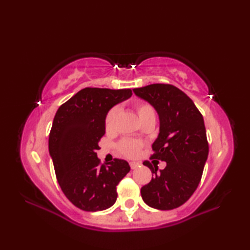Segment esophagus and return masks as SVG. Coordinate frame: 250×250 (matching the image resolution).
Masks as SVG:
<instances>
[{
    "label": "esophagus",
    "mask_w": 250,
    "mask_h": 250,
    "mask_svg": "<svg viewBox=\"0 0 250 250\" xmlns=\"http://www.w3.org/2000/svg\"><path fill=\"white\" fill-rule=\"evenodd\" d=\"M140 162H135V161H132V162H130V167L132 168V169H134V168H136V167H140Z\"/></svg>",
    "instance_id": "1"
}]
</instances>
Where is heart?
<instances>
[{
	"label": "heart",
	"mask_w": 250,
	"mask_h": 250,
	"mask_svg": "<svg viewBox=\"0 0 250 250\" xmlns=\"http://www.w3.org/2000/svg\"><path fill=\"white\" fill-rule=\"evenodd\" d=\"M134 107L141 122L148 119H156V111L151 105L147 103H136L134 105ZM118 114H119V108L113 107L108 111L107 115H106L105 129L107 132H113L115 130ZM141 147H142L141 142L125 139V140H122L118 144V150L120 151L121 155H124L125 157L134 158L139 155Z\"/></svg>",
	"instance_id": "obj_1"
}]
</instances>
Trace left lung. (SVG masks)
Segmentation results:
<instances>
[{"label":"left lung","mask_w":250,"mask_h":250,"mask_svg":"<svg viewBox=\"0 0 250 250\" xmlns=\"http://www.w3.org/2000/svg\"><path fill=\"white\" fill-rule=\"evenodd\" d=\"M133 92L157 110L160 130L150 159L167 162L163 169L149 161L143 163L153 174L141 189L143 201L156 209H174L198 188L208 156L203 116L193 101L173 84L152 83Z\"/></svg>","instance_id":"left-lung-1"}]
</instances>
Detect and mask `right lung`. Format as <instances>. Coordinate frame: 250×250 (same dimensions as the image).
<instances>
[{
	"mask_svg": "<svg viewBox=\"0 0 250 250\" xmlns=\"http://www.w3.org/2000/svg\"><path fill=\"white\" fill-rule=\"evenodd\" d=\"M131 95V89L84 88L57 110L49 134V153L63 193L83 210L113 206L117 185L130 172L129 163L121 159L101 164L95 151L105 134L108 110Z\"/></svg>",
	"mask_w": 250,
	"mask_h": 250,
	"instance_id": "1",
	"label": "right lung"
}]
</instances>
